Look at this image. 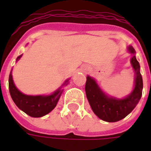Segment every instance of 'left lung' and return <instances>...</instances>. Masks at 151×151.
Segmentation results:
<instances>
[{
  "instance_id": "1",
  "label": "left lung",
  "mask_w": 151,
  "mask_h": 151,
  "mask_svg": "<svg viewBox=\"0 0 151 151\" xmlns=\"http://www.w3.org/2000/svg\"><path fill=\"white\" fill-rule=\"evenodd\" d=\"M128 52L132 54L130 63L135 73L134 86L129 95L118 99L103 91L97 82L91 76L86 77V95L92 111L101 120L107 122H116L122 120L135 108L142 97L143 88L142 77L140 65L136 59V52L132 46H128Z\"/></svg>"
}]
</instances>
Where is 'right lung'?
<instances>
[{"instance_id": "add662e5", "label": "right lung", "mask_w": 151, "mask_h": 151, "mask_svg": "<svg viewBox=\"0 0 151 151\" xmlns=\"http://www.w3.org/2000/svg\"><path fill=\"white\" fill-rule=\"evenodd\" d=\"M22 54L17 57L16 61L20 60ZM69 78L65 81L62 85L56 91L47 95H29L23 94L15 86L12 70L9 77V89L11 98L14 104L20 110L24 111L31 117H42L48 114L55 108L59 101L60 97L63 93V86H65L69 83Z\"/></svg>"}]
</instances>
